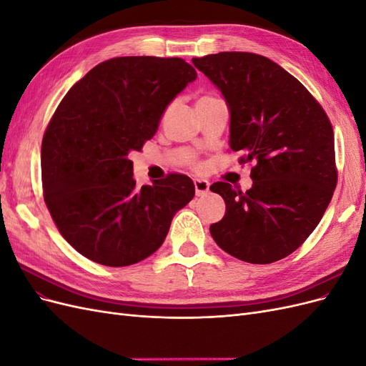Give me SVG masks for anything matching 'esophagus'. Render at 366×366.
<instances>
[{
	"label": "esophagus",
	"instance_id": "34e87169",
	"mask_svg": "<svg viewBox=\"0 0 366 366\" xmlns=\"http://www.w3.org/2000/svg\"><path fill=\"white\" fill-rule=\"evenodd\" d=\"M194 184H195V194H197V197H203V195H206L209 192V182L197 179V180H194Z\"/></svg>",
	"mask_w": 366,
	"mask_h": 366
}]
</instances>
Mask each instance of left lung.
Masks as SVG:
<instances>
[{
  "label": "left lung",
  "mask_w": 366,
  "mask_h": 366,
  "mask_svg": "<svg viewBox=\"0 0 366 366\" xmlns=\"http://www.w3.org/2000/svg\"><path fill=\"white\" fill-rule=\"evenodd\" d=\"M230 112L232 151L254 162L249 191L217 182L226 215L210 235L232 257L270 264L289 257L316 229L337 184L333 127L295 76L261 54L221 51L192 59Z\"/></svg>",
  "instance_id": "left-lung-1"
}]
</instances>
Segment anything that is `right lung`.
<instances>
[{
	"label": "right lung",
	"instance_id": "add662e5",
	"mask_svg": "<svg viewBox=\"0 0 366 366\" xmlns=\"http://www.w3.org/2000/svg\"><path fill=\"white\" fill-rule=\"evenodd\" d=\"M197 71L182 58L122 56L96 65L64 96L42 139L44 200L61 235L85 258L125 267L168 235L195 186L168 174L136 186L129 154Z\"/></svg>",
	"mask_w": 366,
	"mask_h": 366
}]
</instances>
